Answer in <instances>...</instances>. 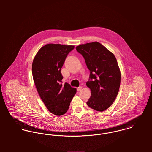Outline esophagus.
Segmentation results:
<instances>
[{
    "instance_id": "1",
    "label": "esophagus",
    "mask_w": 152,
    "mask_h": 152,
    "mask_svg": "<svg viewBox=\"0 0 152 152\" xmlns=\"http://www.w3.org/2000/svg\"><path fill=\"white\" fill-rule=\"evenodd\" d=\"M82 88H83L81 87H78V88H77V91H81Z\"/></svg>"
}]
</instances>
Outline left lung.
Instances as JSON below:
<instances>
[{"instance_id":"left-lung-1","label":"left lung","mask_w":152,"mask_h":152,"mask_svg":"<svg viewBox=\"0 0 152 152\" xmlns=\"http://www.w3.org/2000/svg\"><path fill=\"white\" fill-rule=\"evenodd\" d=\"M76 50L84 57L90 71L87 82L91 92L87 102L89 107L102 112L115 100L121 84V71L114 54L103 45L95 42L80 44Z\"/></svg>"}]
</instances>
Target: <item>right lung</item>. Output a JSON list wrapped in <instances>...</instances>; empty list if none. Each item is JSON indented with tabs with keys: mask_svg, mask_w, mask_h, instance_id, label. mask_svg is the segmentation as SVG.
I'll return each instance as SVG.
<instances>
[{
	"mask_svg": "<svg viewBox=\"0 0 152 152\" xmlns=\"http://www.w3.org/2000/svg\"><path fill=\"white\" fill-rule=\"evenodd\" d=\"M74 48L72 45L47 44L33 61V78L37 92L47 109L55 115L65 113L77 92L67 83L62 84L61 72L66 56Z\"/></svg>",
	"mask_w": 152,
	"mask_h": 152,
	"instance_id": "obj_1",
	"label": "right lung"
}]
</instances>
